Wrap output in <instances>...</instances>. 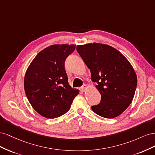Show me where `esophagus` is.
Instances as JSON below:
<instances>
[{
  "instance_id": "34e87169",
  "label": "esophagus",
  "mask_w": 155,
  "mask_h": 155,
  "mask_svg": "<svg viewBox=\"0 0 155 155\" xmlns=\"http://www.w3.org/2000/svg\"><path fill=\"white\" fill-rule=\"evenodd\" d=\"M87 85H83L82 87H81V90L82 91H85L86 89H87Z\"/></svg>"
}]
</instances>
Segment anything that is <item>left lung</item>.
<instances>
[{
    "label": "left lung",
    "instance_id": "1",
    "mask_svg": "<svg viewBox=\"0 0 155 155\" xmlns=\"http://www.w3.org/2000/svg\"><path fill=\"white\" fill-rule=\"evenodd\" d=\"M77 51L101 94L99 104L92 106L96 114L105 118L121 114L131 104L137 86L134 70L124 56L110 46L93 43L78 45Z\"/></svg>",
    "mask_w": 155,
    "mask_h": 155
}]
</instances>
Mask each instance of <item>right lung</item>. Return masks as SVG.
Wrapping results in <instances>:
<instances>
[{
	"instance_id": "1",
	"label": "right lung",
	"mask_w": 155,
	"mask_h": 155,
	"mask_svg": "<svg viewBox=\"0 0 155 155\" xmlns=\"http://www.w3.org/2000/svg\"><path fill=\"white\" fill-rule=\"evenodd\" d=\"M74 45H54L45 48L32 61L25 74L26 95L33 108L47 118L67 112L78 94L69 85L64 62Z\"/></svg>"
}]
</instances>
